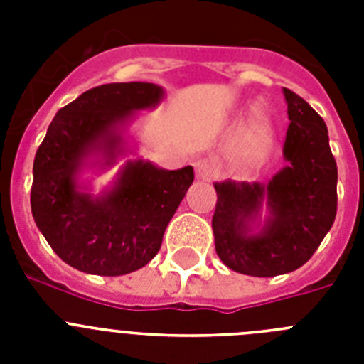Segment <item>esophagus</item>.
<instances>
[{
    "mask_svg": "<svg viewBox=\"0 0 364 364\" xmlns=\"http://www.w3.org/2000/svg\"><path fill=\"white\" fill-rule=\"evenodd\" d=\"M193 167H195L197 178L204 180V182H210V180L217 175V167H215V164L208 159H197L193 162Z\"/></svg>",
    "mask_w": 364,
    "mask_h": 364,
    "instance_id": "esophagus-1",
    "label": "esophagus"
}]
</instances>
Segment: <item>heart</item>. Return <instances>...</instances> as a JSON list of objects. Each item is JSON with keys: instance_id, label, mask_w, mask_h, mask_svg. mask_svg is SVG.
Returning <instances> with one entry per match:
<instances>
[{"instance_id": "b5f03b06", "label": "heart", "mask_w": 364, "mask_h": 364, "mask_svg": "<svg viewBox=\"0 0 364 364\" xmlns=\"http://www.w3.org/2000/svg\"><path fill=\"white\" fill-rule=\"evenodd\" d=\"M269 146H272V124H269L268 117L259 112L252 125V131L239 151L240 160L247 166L259 164L268 154Z\"/></svg>"}]
</instances>
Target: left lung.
<instances>
[{"mask_svg": "<svg viewBox=\"0 0 364 364\" xmlns=\"http://www.w3.org/2000/svg\"><path fill=\"white\" fill-rule=\"evenodd\" d=\"M288 104L286 167L268 186L220 182L213 226L215 250L228 268L253 277H275L306 264L337 213V164L323 118L284 87ZM269 200L270 217L259 235L249 226Z\"/></svg>", "mask_w": 364, "mask_h": 364, "instance_id": "obj_1", "label": "left lung"}]
</instances>
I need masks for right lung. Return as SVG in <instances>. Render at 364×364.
I'll use <instances>...</instances> for the list:
<instances>
[{"label":"right lung","instance_id":"obj_1","mask_svg":"<svg viewBox=\"0 0 364 364\" xmlns=\"http://www.w3.org/2000/svg\"><path fill=\"white\" fill-rule=\"evenodd\" d=\"M162 87L147 82L105 83L56 112L32 167L31 208L36 226L63 262L95 275L117 277L146 266L191 186L193 167L176 171L129 162L104 197L76 189V173L91 151L105 164L120 153L117 125L160 102Z\"/></svg>","mask_w":364,"mask_h":364}]
</instances>
